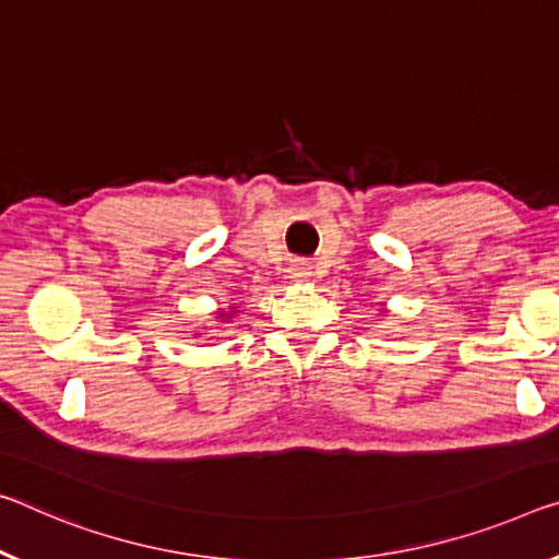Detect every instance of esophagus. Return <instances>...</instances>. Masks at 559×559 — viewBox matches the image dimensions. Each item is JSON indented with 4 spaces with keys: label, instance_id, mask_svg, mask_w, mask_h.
Segmentation results:
<instances>
[{
    "label": "esophagus",
    "instance_id": "1",
    "mask_svg": "<svg viewBox=\"0 0 559 559\" xmlns=\"http://www.w3.org/2000/svg\"><path fill=\"white\" fill-rule=\"evenodd\" d=\"M288 273H290V278H294V281L304 283V281L311 278V265H308L306 261H296V263H290Z\"/></svg>",
    "mask_w": 559,
    "mask_h": 559
}]
</instances>
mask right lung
I'll return each instance as SVG.
<instances>
[{
	"label": "right lung",
	"instance_id": "obj_1",
	"mask_svg": "<svg viewBox=\"0 0 559 559\" xmlns=\"http://www.w3.org/2000/svg\"><path fill=\"white\" fill-rule=\"evenodd\" d=\"M236 313H238V306L234 304V306H228V311H226V308H218V311H216V318H218V323L224 325V323L228 321V318H234ZM197 335H201V333H197Z\"/></svg>",
	"mask_w": 559,
	"mask_h": 559
}]
</instances>
